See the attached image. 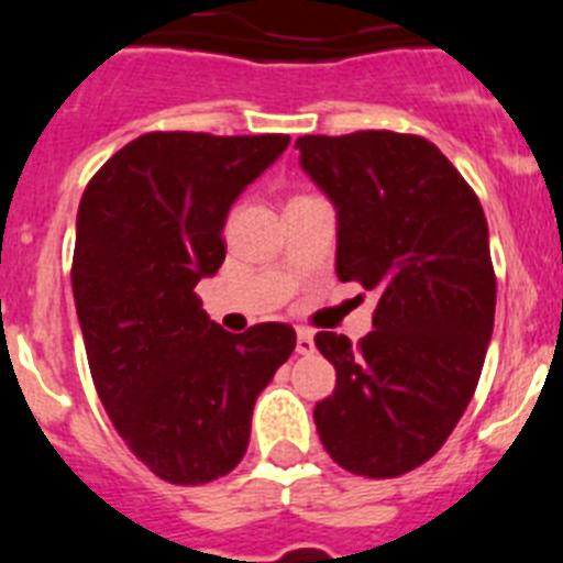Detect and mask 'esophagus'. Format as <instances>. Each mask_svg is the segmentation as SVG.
<instances>
[{"label": "esophagus", "instance_id": "esophagus-1", "mask_svg": "<svg viewBox=\"0 0 563 563\" xmlns=\"http://www.w3.org/2000/svg\"><path fill=\"white\" fill-rule=\"evenodd\" d=\"M296 352H298V355H312V352H316V341H312V332H307V330L298 332Z\"/></svg>", "mask_w": 563, "mask_h": 563}]
</instances>
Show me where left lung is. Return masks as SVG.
Listing matches in <instances>:
<instances>
[{
    "instance_id": "1",
    "label": "left lung",
    "mask_w": 563,
    "mask_h": 563,
    "mask_svg": "<svg viewBox=\"0 0 563 563\" xmlns=\"http://www.w3.org/2000/svg\"><path fill=\"white\" fill-rule=\"evenodd\" d=\"M296 148L335 206L338 278L377 292L361 343L316 335L338 375L312 411L318 437L352 474L391 479L442 449L479 383L496 310L487 220L417 134H305Z\"/></svg>"
}]
</instances>
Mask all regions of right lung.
Wrapping results in <instances>:
<instances>
[{"label":"right lung","instance_id":"1","mask_svg":"<svg viewBox=\"0 0 563 563\" xmlns=\"http://www.w3.org/2000/svg\"><path fill=\"white\" fill-rule=\"evenodd\" d=\"M287 143L141 134L103 163L78 206L73 296L89 372L132 454L172 485L239 465L253 402L296 350L290 324L233 335L194 292L225 262L231 206Z\"/></svg>","mask_w":563,"mask_h":563}]
</instances>
